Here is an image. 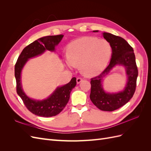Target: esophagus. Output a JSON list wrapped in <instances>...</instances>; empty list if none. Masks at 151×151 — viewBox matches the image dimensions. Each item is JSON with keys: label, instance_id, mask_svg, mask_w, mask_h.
Segmentation results:
<instances>
[{"label": "esophagus", "instance_id": "34e87169", "mask_svg": "<svg viewBox=\"0 0 151 151\" xmlns=\"http://www.w3.org/2000/svg\"><path fill=\"white\" fill-rule=\"evenodd\" d=\"M82 81H83V78H81V77H78V78H77L76 79L77 84H79L81 82H82Z\"/></svg>", "mask_w": 151, "mask_h": 151}]
</instances>
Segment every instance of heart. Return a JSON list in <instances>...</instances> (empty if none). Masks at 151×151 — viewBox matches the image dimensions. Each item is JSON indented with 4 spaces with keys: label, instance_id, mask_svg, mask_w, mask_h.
<instances>
[{
    "label": "heart",
    "instance_id": "obj_1",
    "mask_svg": "<svg viewBox=\"0 0 151 151\" xmlns=\"http://www.w3.org/2000/svg\"><path fill=\"white\" fill-rule=\"evenodd\" d=\"M111 52V45L106 40L83 36L68 45L65 64L69 68L80 65L84 75L94 76L106 67Z\"/></svg>",
    "mask_w": 151,
    "mask_h": 151
}]
</instances>
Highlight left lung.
<instances>
[{"label": "left lung", "instance_id": "1", "mask_svg": "<svg viewBox=\"0 0 151 151\" xmlns=\"http://www.w3.org/2000/svg\"><path fill=\"white\" fill-rule=\"evenodd\" d=\"M93 32H98V30ZM103 37L110 43L111 58L108 66L99 76L91 80L90 99L93 103L102 111H112L123 106L133 97L135 91L138 69L136 65L134 50L125 40L113 34L103 33ZM116 65L125 67L127 82L124 89L115 93L105 92L102 83L103 78Z\"/></svg>", "mask_w": 151, "mask_h": 151}]
</instances>
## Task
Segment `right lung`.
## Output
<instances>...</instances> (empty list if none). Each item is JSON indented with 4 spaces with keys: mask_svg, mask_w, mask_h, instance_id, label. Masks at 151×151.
<instances>
[{
    "mask_svg": "<svg viewBox=\"0 0 151 151\" xmlns=\"http://www.w3.org/2000/svg\"><path fill=\"white\" fill-rule=\"evenodd\" d=\"M63 35L47 36L35 41L22 50L15 65V77L17 93L22 99L28 110L35 115L51 117L60 113L66 106L70 98V94L76 85V78L73 77L68 84L57 87L47 99L36 100L27 96L22 88L21 72L29 58L43 54L46 50L55 51V47L60 42Z\"/></svg>",
    "mask_w": 151,
    "mask_h": 151,
    "instance_id": "1",
    "label": "right lung"
}]
</instances>
